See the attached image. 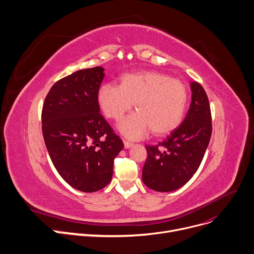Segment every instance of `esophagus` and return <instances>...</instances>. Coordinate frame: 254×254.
I'll list each match as a JSON object with an SVG mask.
<instances>
[{"instance_id": "esophagus-1", "label": "esophagus", "mask_w": 254, "mask_h": 254, "mask_svg": "<svg viewBox=\"0 0 254 254\" xmlns=\"http://www.w3.org/2000/svg\"><path fill=\"white\" fill-rule=\"evenodd\" d=\"M124 144H125V148H126V149H128V148H130V147L133 146V144L130 143V142H128V141H124Z\"/></svg>"}]
</instances>
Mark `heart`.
I'll return each instance as SVG.
<instances>
[{"mask_svg":"<svg viewBox=\"0 0 254 254\" xmlns=\"http://www.w3.org/2000/svg\"><path fill=\"white\" fill-rule=\"evenodd\" d=\"M104 114L118 121L131 109L117 128L130 140H140L152 129L157 136L174 130L182 122L188 103L185 84L158 71H139L122 75L121 84L104 83L98 92Z\"/></svg>","mask_w":254,"mask_h":254,"instance_id":"heart-1","label":"heart"}]
</instances>
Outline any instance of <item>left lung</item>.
Masks as SVG:
<instances>
[{"mask_svg":"<svg viewBox=\"0 0 254 254\" xmlns=\"http://www.w3.org/2000/svg\"><path fill=\"white\" fill-rule=\"evenodd\" d=\"M192 99L183 123L163 142L146 145L147 160L142 180L157 192H172L187 183L197 172L211 136V113L204 89L190 82Z\"/></svg>","mask_w":254,"mask_h":254,"instance_id":"1","label":"left lung"}]
</instances>
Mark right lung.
<instances>
[{"mask_svg":"<svg viewBox=\"0 0 254 254\" xmlns=\"http://www.w3.org/2000/svg\"><path fill=\"white\" fill-rule=\"evenodd\" d=\"M103 67L81 69L58 80L42 111L43 136L61 178L72 188L92 193L113 175V160L124 149L120 137L100 114L98 92Z\"/></svg>","mask_w":254,"mask_h":254,"instance_id":"1","label":"right lung"}]
</instances>
